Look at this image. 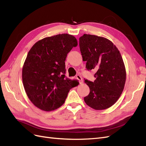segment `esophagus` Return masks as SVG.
Wrapping results in <instances>:
<instances>
[{
    "label": "esophagus",
    "instance_id": "1",
    "mask_svg": "<svg viewBox=\"0 0 146 146\" xmlns=\"http://www.w3.org/2000/svg\"><path fill=\"white\" fill-rule=\"evenodd\" d=\"M76 77L78 79V80H79V82H80V84L83 83V80H82V77L80 76V75H77L76 76Z\"/></svg>",
    "mask_w": 146,
    "mask_h": 146
}]
</instances>
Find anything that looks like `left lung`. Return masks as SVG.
I'll use <instances>...</instances> for the list:
<instances>
[{
    "label": "left lung",
    "mask_w": 146,
    "mask_h": 146,
    "mask_svg": "<svg viewBox=\"0 0 146 146\" xmlns=\"http://www.w3.org/2000/svg\"><path fill=\"white\" fill-rule=\"evenodd\" d=\"M79 46L86 69L97 70L94 82L85 80L90 92L84 100L96 110L108 108L121 96L125 83V68L120 52L109 39L96 35L84 34L79 38Z\"/></svg>",
    "instance_id": "8db88e82"
}]
</instances>
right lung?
Listing matches in <instances>:
<instances>
[{
    "label": "right lung",
    "instance_id": "obj_1",
    "mask_svg": "<svg viewBox=\"0 0 146 146\" xmlns=\"http://www.w3.org/2000/svg\"><path fill=\"white\" fill-rule=\"evenodd\" d=\"M77 39L67 33L38 41L29 50L23 68V82L30 101L43 111H50L64 103L77 80L66 77L65 60L77 46Z\"/></svg>",
    "mask_w": 146,
    "mask_h": 146
}]
</instances>
